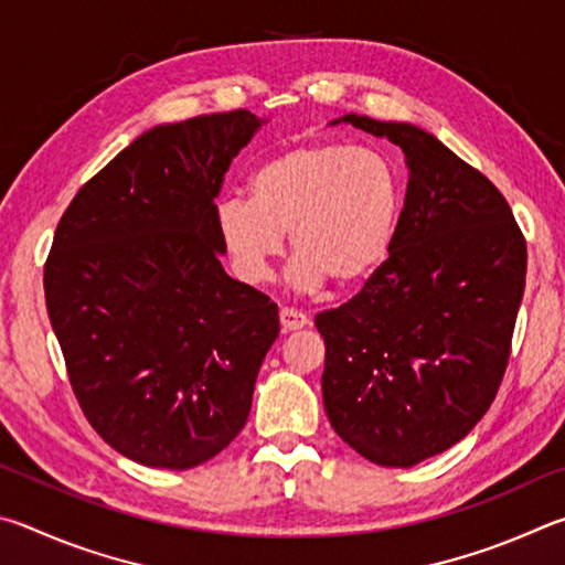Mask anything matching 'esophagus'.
I'll return each instance as SVG.
<instances>
[{
    "instance_id": "esophagus-1",
    "label": "esophagus",
    "mask_w": 565,
    "mask_h": 565,
    "mask_svg": "<svg viewBox=\"0 0 565 565\" xmlns=\"http://www.w3.org/2000/svg\"><path fill=\"white\" fill-rule=\"evenodd\" d=\"M308 322H310L308 315L300 312V310H292V308H282V310H280V324H282L285 332L302 330Z\"/></svg>"
}]
</instances>
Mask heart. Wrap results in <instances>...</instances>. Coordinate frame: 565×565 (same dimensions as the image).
Returning a JSON list of instances; mask_svg holds the SVG:
<instances>
[{
    "label": "heart",
    "instance_id": "obj_1",
    "mask_svg": "<svg viewBox=\"0 0 565 565\" xmlns=\"http://www.w3.org/2000/svg\"><path fill=\"white\" fill-rule=\"evenodd\" d=\"M404 207L397 163L372 146L312 141L273 156L250 175V198L227 195L215 225L235 273L263 282L290 233L292 282L315 290L362 282L392 253Z\"/></svg>",
    "mask_w": 565,
    "mask_h": 565
}]
</instances>
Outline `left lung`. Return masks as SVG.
<instances>
[{"instance_id":"8db88e82","label":"left lung","mask_w":565,"mask_h":565,"mask_svg":"<svg viewBox=\"0 0 565 565\" xmlns=\"http://www.w3.org/2000/svg\"><path fill=\"white\" fill-rule=\"evenodd\" d=\"M404 151L407 195L392 253L315 328L322 399L342 441L380 467L447 451L491 407L526 285V241L507 198L437 136L348 114Z\"/></svg>"}]
</instances>
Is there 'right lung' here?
<instances>
[{
  "label": "right lung",
  "mask_w": 565,
  "mask_h": 565,
  "mask_svg": "<svg viewBox=\"0 0 565 565\" xmlns=\"http://www.w3.org/2000/svg\"><path fill=\"white\" fill-rule=\"evenodd\" d=\"M265 121L237 108L153 126L68 203L44 265L68 382L108 447L193 469L245 427L277 305L223 270L215 198Z\"/></svg>",
  "instance_id": "right-lung-1"
}]
</instances>
